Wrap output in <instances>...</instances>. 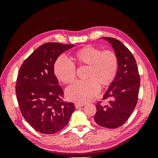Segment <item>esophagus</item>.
Returning a JSON list of instances; mask_svg holds the SVG:
<instances>
[{
  "instance_id": "esophagus-1",
  "label": "esophagus",
  "mask_w": 158,
  "mask_h": 158,
  "mask_svg": "<svg viewBox=\"0 0 158 158\" xmlns=\"http://www.w3.org/2000/svg\"><path fill=\"white\" fill-rule=\"evenodd\" d=\"M85 104H81V103H76L75 104V107H76V109H78V108H80V107H83L84 106Z\"/></svg>"
}]
</instances>
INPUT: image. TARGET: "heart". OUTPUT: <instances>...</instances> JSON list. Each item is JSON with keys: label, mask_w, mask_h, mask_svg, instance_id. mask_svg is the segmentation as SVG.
I'll list each match as a JSON object with an SVG mask.
<instances>
[{"label": "heart", "mask_w": 158, "mask_h": 158, "mask_svg": "<svg viewBox=\"0 0 158 158\" xmlns=\"http://www.w3.org/2000/svg\"><path fill=\"white\" fill-rule=\"evenodd\" d=\"M81 65L89 66L85 80H77L66 88V97L70 101L84 103L99 93L100 84L107 85L115 78L118 69V58L111 50H103L98 47L87 45L74 53ZM54 72L59 80L70 83L76 78V66L64 56H60L54 65Z\"/></svg>", "instance_id": "obj_1"}]
</instances>
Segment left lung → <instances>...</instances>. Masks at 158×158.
Instances as JSON below:
<instances>
[{"label": "left lung", "instance_id": "left-lung-1", "mask_svg": "<svg viewBox=\"0 0 158 158\" xmlns=\"http://www.w3.org/2000/svg\"><path fill=\"white\" fill-rule=\"evenodd\" d=\"M103 39L111 44L118 58V69L102 98L111 100L107 105L97 103L94 121L101 127L116 128L126 123L136 106L140 78L136 60L127 47L114 38Z\"/></svg>", "mask_w": 158, "mask_h": 158}]
</instances>
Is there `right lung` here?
Listing matches in <instances>:
<instances>
[{
  "label": "right lung",
  "mask_w": 158,
  "mask_h": 158,
  "mask_svg": "<svg viewBox=\"0 0 158 158\" xmlns=\"http://www.w3.org/2000/svg\"><path fill=\"white\" fill-rule=\"evenodd\" d=\"M74 45L46 43L24 60L18 74L16 94L25 120L37 132L52 135L67 125L75 110L63 100L64 92L54 73L59 55Z\"/></svg>",
  "instance_id": "add662e5"
}]
</instances>
